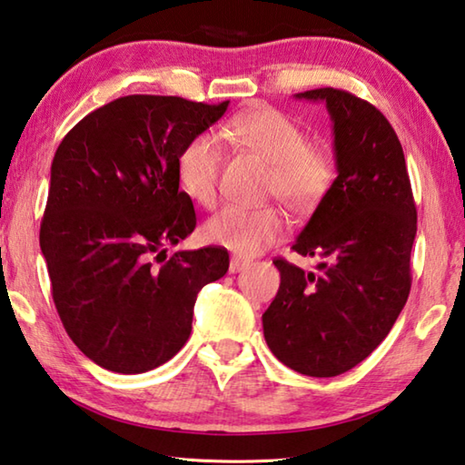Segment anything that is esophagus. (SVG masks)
Here are the masks:
<instances>
[{
    "instance_id": "esophagus-1",
    "label": "esophagus",
    "mask_w": 465,
    "mask_h": 465,
    "mask_svg": "<svg viewBox=\"0 0 465 465\" xmlns=\"http://www.w3.org/2000/svg\"><path fill=\"white\" fill-rule=\"evenodd\" d=\"M248 266V262L246 260H242V258H232V262H230V272L232 274H235V272H242L243 268Z\"/></svg>"
}]
</instances>
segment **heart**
<instances>
[{
	"label": "heart",
	"instance_id": "obj_1",
	"mask_svg": "<svg viewBox=\"0 0 465 465\" xmlns=\"http://www.w3.org/2000/svg\"><path fill=\"white\" fill-rule=\"evenodd\" d=\"M222 136L270 163L268 195L278 197L297 213L321 205L335 181L331 152L307 144L305 132L274 107L258 105L223 124ZM222 171V146L211 134H197L176 156V176L195 203L211 207L217 201ZM286 230V219L276 207H225L203 227L211 243L238 256H254L274 243Z\"/></svg>",
	"mask_w": 465,
	"mask_h": 465
}]
</instances>
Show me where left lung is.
<instances>
[{"label": "left lung", "instance_id": "8db88e82", "mask_svg": "<svg viewBox=\"0 0 465 465\" xmlns=\"http://www.w3.org/2000/svg\"><path fill=\"white\" fill-rule=\"evenodd\" d=\"M325 101L337 179L292 250L319 272L274 258L281 286L262 315L270 351L294 372L331 378L366 360L411 292L417 207L399 136L372 104L333 87L297 93Z\"/></svg>", "mask_w": 465, "mask_h": 465}]
</instances>
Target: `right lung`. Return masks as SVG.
<instances>
[{
  "instance_id": "right-lung-1",
  "label": "right lung",
  "mask_w": 465,
  "mask_h": 465,
  "mask_svg": "<svg viewBox=\"0 0 465 465\" xmlns=\"http://www.w3.org/2000/svg\"><path fill=\"white\" fill-rule=\"evenodd\" d=\"M227 105L125 95L56 148L40 248L66 333L101 368L142 374L176 356L197 292L230 268L219 246L166 256L197 225L176 156Z\"/></svg>"
}]
</instances>
